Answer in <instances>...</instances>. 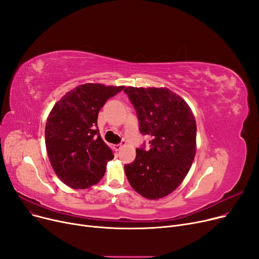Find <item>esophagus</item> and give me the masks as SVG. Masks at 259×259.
I'll list each match as a JSON object with an SVG mask.
<instances>
[{"label":"esophagus","mask_w":259,"mask_h":259,"mask_svg":"<svg viewBox=\"0 0 259 259\" xmlns=\"http://www.w3.org/2000/svg\"><path fill=\"white\" fill-rule=\"evenodd\" d=\"M124 146H126V142H125V141H121L120 144L114 145V150H115V151H119L120 149H121L122 147H124Z\"/></svg>","instance_id":"esophagus-1"}]
</instances>
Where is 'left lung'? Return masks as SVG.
<instances>
[{"mask_svg":"<svg viewBox=\"0 0 259 259\" xmlns=\"http://www.w3.org/2000/svg\"><path fill=\"white\" fill-rule=\"evenodd\" d=\"M125 92L137 110L140 130L150 135V148L137 149L125 165L127 179L140 195L159 199L187 176L196 153V121L191 108L166 87H128Z\"/></svg>","mask_w":259,"mask_h":259,"instance_id":"left-lung-1","label":"left lung"}]
</instances>
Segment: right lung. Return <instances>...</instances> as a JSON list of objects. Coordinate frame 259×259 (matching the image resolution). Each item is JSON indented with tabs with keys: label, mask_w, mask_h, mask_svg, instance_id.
<instances>
[{
	"label": "right lung",
	"mask_w": 259,
	"mask_h": 259,
	"mask_svg": "<svg viewBox=\"0 0 259 259\" xmlns=\"http://www.w3.org/2000/svg\"><path fill=\"white\" fill-rule=\"evenodd\" d=\"M125 86L87 83L68 91L54 104L47 117L45 144L51 167L72 189L97 185L113 159L111 148L101 138V108Z\"/></svg>",
	"instance_id": "1"
}]
</instances>
